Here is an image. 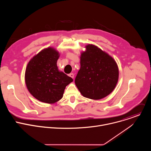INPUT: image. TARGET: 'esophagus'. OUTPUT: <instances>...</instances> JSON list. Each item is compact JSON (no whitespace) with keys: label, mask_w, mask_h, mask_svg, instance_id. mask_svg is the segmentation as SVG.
<instances>
[{"label":"esophagus","mask_w":151,"mask_h":151,"mask_svg":"<svg viewBox=\"0 0 151 151\" xmlns=\"http://www.w3.org/2000/svg\"><path fill=\"white\" fill-rule=\"evenodd\" d=\"M69 76L70 77H71L72 78H74V75H73V73H70V74L69 75Z\"/></svg>","instance_id":"34e87169"}]
</instances>
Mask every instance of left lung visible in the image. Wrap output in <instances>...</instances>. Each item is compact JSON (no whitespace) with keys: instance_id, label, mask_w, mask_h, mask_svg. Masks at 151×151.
<instances>
[{"instance_id":"1","label":"left lung","mask_w":151,"mask_h":151,"mask_svg":"<svg viewBox=\"0 0 151 151\" xmlns=\"http://www.w3.org/2000/svg\"><path fill=\"white\" fill-rule=\"evenodd\" d=\"M85 48L81 55V68L75 82L83 97L99 100L115 88L118 68L114 59L97 47L89 44Z\"/></svg>"}]
</instances>
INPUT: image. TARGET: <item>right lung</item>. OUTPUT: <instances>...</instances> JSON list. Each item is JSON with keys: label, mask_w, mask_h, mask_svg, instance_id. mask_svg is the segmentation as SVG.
I'll list each match as a JSON object with an SVG mask.
<instances>
[{"label": "right lung", "mask_w": 151, "mask_h": 151, "mask_svg": "<svg viewBox=\"0 0 151 151\" xmlns=\"http://www.w3.org/2000/svg\"><path fill=\"white\" fill-rule=\"evenodd\" d=\"M59 53L49 47L39 52L29 62L25 82L30 93L40 101L52 104L59 101L73 79L58 69Z\"/></svg>", "instance_id": "obj_1"}]
</instances>
